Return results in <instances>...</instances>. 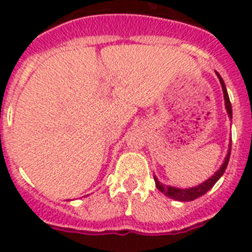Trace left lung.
I'll return each mask as SVG.
<instances>
[{"instance_id": "left-lung-1", "label": "left lung", "mask_w": 252, "mask_h": 252, "mask_svg": "<svg viewBox=\"0 0 252 252\" xmlns=\"http://www.w3.org/2000/svg\"><path fill=\"white\" fill-rule=\"evenodd\" d=\"M217 76L220 78V82H221V86H222V91H223V98H225V107H226V111L229 116L231 118V103L230 99H229V95H227L226 87H225V84H223V80L221 78L219 73H217ZM230 150H231V145L229 146V153H227L226 158H225V162L222 163V166L220 167V170L216 172L215 175L209 178L207 182H204L200 186H196V187L188 188V189H180V188H175V187H166L163 184H161L158 182V179L154 176V180H156V187L162 192V193H165L166 196L168 197H171L174 200H178V201H192V200L197 199L200 196H203L204 193H207L209 189H211L213 186L216 184V182L222 176V174L225 172L227 167V163H229V158H230Z\"/></svg>"}]
</instances>
